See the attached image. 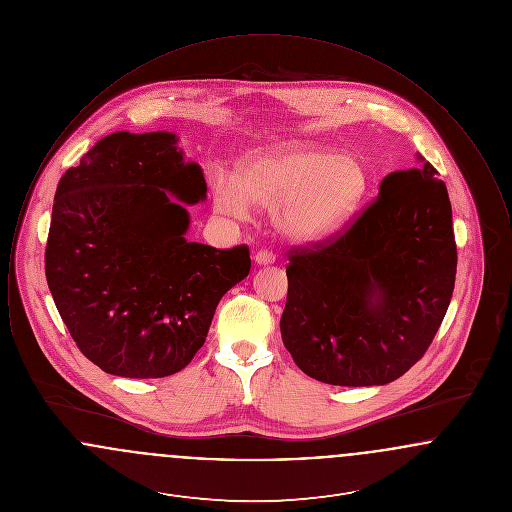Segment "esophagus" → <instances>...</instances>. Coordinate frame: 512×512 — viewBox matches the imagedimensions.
Here are the masks:
<instances>
[{
    "label": "esophagus",
    "instance_id": "esophagus-1",
    "mask_svg": "<svg viewBox=\"0 0 512 512\" xmlns=\"http://www.w3.org/2000/svg\"><path fill=\"white\" fill-rule=\"evenodd\" d=\"M274 261H276V255H274L272 251L261 249V251L255 253V263H257V265H272Z\"/></svg>",
    "mask_w": 512,
    "mask_h": 512
}]
</instances>
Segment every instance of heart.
I'll return each mask as SVG.
<instances>
[{
	"mask_svg": "<svg viewBox=\"0 0 512 512\" xmlns=\"http://www.w3.org/2000/svg\"><path fill=\"white\" fill-rule=\"evenodd\" d=\"M359 161L326 149H272L249 155L238 176L213 180L217 205L245 217L249 203L272 207L276 228L293 242H320L338 232L365 194Z\"/></svg>",
	"mask_w": 512,
	"mask_h": 512,
	"instance_id": "b5f03b06",
	"label": "heart"
}]
</instances>
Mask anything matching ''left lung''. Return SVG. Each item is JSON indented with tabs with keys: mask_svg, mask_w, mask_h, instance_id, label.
<instances>
[{
	"mask_svg": "<svg viewBox=\"0 0 512 512\" xmlns=\"http://www.w3.org/2000/svg\"><path fill=\"white\" fill-rule=\"evenodd\" d=\"M388 174L345 230L292 247L280 332L295 365L332 386H384L422 359L457 274L451 201L438 171Z\"/></svg>",
	"mask_w": 512,
	"mask_h": 512,
	"instance_id": "1",
	"label": "left lung"
}]
</instances>
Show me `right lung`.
I'll use <instances>...</instances> for the list:
<instances>
[{"label":"right lung","mask_w":512,"mask_h":512,"mask_svg":"<svg viewBox=\"0 0 512 512\" xmlns=\"http://www.w3.org/2000/svg\"><path fill=\"white\" fill-rule=\"evenodd\" d=\"M172 132H115L59 180L46 278L86 359L124 378L182 370L222 295L249 274V247L188 242L184 203L207 197ZM174 194L179 201L172 200Z\"/></svg>","instance_id":"right-lung-1"}]
</instances>
